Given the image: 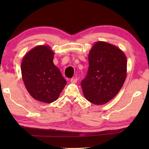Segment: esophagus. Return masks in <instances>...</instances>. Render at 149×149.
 Segmentation results:
<instances>
[{"instance_id": "esophagus-1", "label": "esophagus", "mask_w": 149, "mask_h": 149, "mask_svg": "<svg viewBox=\"0 0 149 149\" xmlns=\"http://www.w3.org/2000/svg\"><path fill=\"white\" fill-rule=\"evenodd\" d=\"M77 81V77H75L74 78H72L70 79V82L72 83H76Z\"/></svg>"}]
</instances>
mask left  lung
<instances>
[{
    "instance_id": "8db88e82",
    "label": "left lung",
    "mask_w": 149,
    "mask_h": 149,
    "mask_svg": "<svg viewBox=\"0 0 149 149\" xmlns=\"http://www.w3.org/2000/svg\"><path fill=\"white\" fill-rule=\"evenodd\" d=\"M88 74L81 82L84 95L95 105L113 99L127 77V58L121 49L105 42H97L88 54Z\"/></svg>"
}]
</instances>
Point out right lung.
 Here are the masks:
<instances>
[{
	"instance_id": "obj_1",
	"label": "right lung",
	"mask_w": 149,
	"mask_h": 149,
	"mask_svg": "<svg viewBox=\"0 0 149 149\" xmlns=\"http://www.w3.org/2000/svg\"><path fill=\"white\" fill-rule=\"evenodd\" d=\"M54 52L49 45H38L22 59V79L28 92L40 102L51 103L58 99L66 84L59 69L54 64Z\"/></svg>"
}]
</instances>
